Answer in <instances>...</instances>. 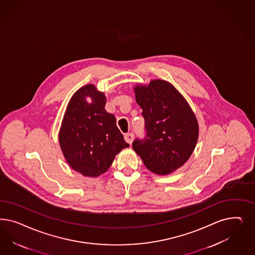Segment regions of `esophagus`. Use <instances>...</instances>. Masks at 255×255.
Returning <instances> with one entry per match:
<instances>
[{
    "label": "esophagus",
    "mask_w": 255,
    "mask_h": 255,
    "mask_svg": "<svg viewBox=\"0 0 255 255\" xmlns=\"http://www.w3.org/2000/svg\"><path fill=\"white\" fill-rule=\"evenodd\" d=\"M133 139H134V136H133L132 133H126L125 134V140H126L128 143L131 144Z\"/></svg>",
    "instance_id": "34e87169"
}]
</instances>
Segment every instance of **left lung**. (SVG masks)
I'll list each match as a JSON object with an SVG mask.
<instances>
[{"instance_id":"obj_1","label":"left lung","mask_w":255,"mask_h":255,"mask_svg":"<svg viewBox=\"0 0 255 255\" xmlns=\"http://www.w3.org/2000/svg\"><path fill=\"white\" fill-rule=\"evenodd\" d=\"M144 118V139L132 143L149 171L169 174L189 158L197 143L199 126L187 100L170 82L154 80L134 87Z\"/></svg>"}]
</instances>
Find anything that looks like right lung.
Returning a JSON list of instances; mask_svg holds the SVG:
<instances>
[{"label": "right lung", "mask_w": 255, "mask_h": 255, "mask_svg": "<svg viewBox=\"0 0 255 255\" xmlns=\"http://www.w3.org/2000/svg\"><path fill=\"white\" fill-rule=\"evenodd\" d=\"M105 104L102 92L93 84L84 85L69 100L62 121L59 132L62 152L69 166L84 176L97 177L106 173L115 156L129 146Z\"/></svg>", "instance_id": "right-lung-1"}]
</instances>
